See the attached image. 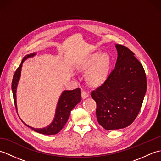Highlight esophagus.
I'll list each match as a JSON object with an SVG mask.
<instances>
[{
    "mask_svg": "<svg viewBox=\"0 0 161 161\" xmlns=\"http://www.w3.org/2000/svg\"><path fill=\"white\" fill-rule=\"evenodd\" d=\"M88 96H89V94H88V92L85 91H81V97H82L83 99H85L88 97Z\"/></svg>",
    "mask_w": 161,
    "mask_h": 161,
    "instance_id": "esophagus-1",
    "label": "esophagus"
}]
</instances>
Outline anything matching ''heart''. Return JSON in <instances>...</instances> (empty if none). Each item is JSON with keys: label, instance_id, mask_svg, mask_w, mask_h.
I'll return each mask as SVG.
<instances>
[{"label": "heart", "instance_id": "1", "mask_svg": "<svg viewBox=\"0 0 161 161\" xmlns=\"http://www.w3.org/2000/svg\"><path fill=\"white\" fill-rule=\"evenodd\" d=\"M111 66L110 57L107 53H95L84 61L79 66L80 70H88L85 79L91 86H98L107 80Z\"/></svg>", "mask_w": 161, "mask_h": 161}]
</instances>
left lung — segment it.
Instances as JSON below:
<instances>
[{
	"label": "left lung",
	"mask_w": 161,
	"mask_h": 161,
	"mask_svg": "<svg viewBox=\"0 0 161 161\" xmlns=\"http://www.w3.org/2000/svg\"><path fill=\"white\" fill-rule=\"evenodd\" d=\"M115 68L101 86L91 92L97 122L106 130L126 127L135 120L147 91L142 65L127 47L116 44Z\"/></svg>",
	"instance_id": "left-lung-1"
}]
</instances>
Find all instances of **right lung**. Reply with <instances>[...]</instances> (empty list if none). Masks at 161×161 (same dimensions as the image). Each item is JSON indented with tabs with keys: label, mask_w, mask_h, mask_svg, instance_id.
<instances>
[{
	"label": "right lung",
	"mask_w": 161,
	"mask_h": 161,
	"mask_svg": "<svg viewBox=\"0 0 161 161\" xmlns=\"http://www.w3.org/2000/svg\"><path fill=\"white\" fill-rule=\"evenodd\" d=\"M36 54V53H32L30 54H28L24 57L21 63H20L19 67L17 68L14 75L12 84V89L14 97V105L17 111V106H16V88L18 82L19 81L20 76V70H21L22 64L23 61H25L27 59L30 57H32ZM81 101V91L80 88H76V89L72 91H64L61 93L59 97V102L57 103L55 115L53 121L50 125L46 127L40 128V129H35L32 126H30L28 125L25 124L27 126L31 128L34 131L42 133V134L46 135H54L56 133H59L62 128L66 125V123L68 121V119L69 118L70 111L73 110V108L76 106L79 102Z\"/></svg>",
	"instance_id": "add662e5"
}]
</instances>
